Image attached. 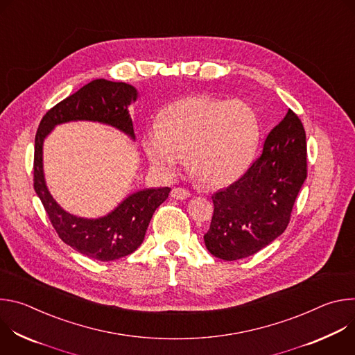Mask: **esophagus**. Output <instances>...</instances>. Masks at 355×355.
I'll list each match as a JSON object with an SVG mask.
<instances>
[{"label": "esophagus", "instance_id": "34e87169", "mask_svg": "<svg viewBox=\"0 0 355 355\" xmlns=\"http://www.w3.org/2000/svg\"><path fill=\"white\" fill-rule=\"evenodd\" d=\"M189 196H191V193L185 188H173V191H171V198H174L177 200H182V199H187Z\"/></svg>", "mask_w": 355, "mask_h": 355}]
</instances>
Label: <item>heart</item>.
I'll return each mask as SVG.
<instances>
[{"instance_id": "obj_1", "label": "heart", "mask_w": 355, "mask_h": 355, "mask_svg": "<svg viewBox=\"0 0 355 355\" xmlns=\"http://www.w3.org/2000/svg\"><path fill=\"white\" fill-rule=\"evenodd\" d=\"M259 141V116L244 101L192 95L162 110L143 148L162 177L177 174L187 153V167L198 181L220 187L244 173Z\"/></svg>"}]
</instances>
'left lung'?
<instances>
[{
  "label": "left lung",
  "mask_w": 355,
  "mask_h": 355,
  "mask_svg": "<svg viewBox=\"0 0 355 355\" xmlns=\"http://www.w3.org/2000/svg\"><path fill=\"white\" fill-rule=\"evenodd\" d=\"M305 180L306 135L289 110L245 174L212 195L214 216L204 236L211 254L234 261L272 243L286 229Z\"/></svg>",
  "instance_id": "1"
}]
</instances>
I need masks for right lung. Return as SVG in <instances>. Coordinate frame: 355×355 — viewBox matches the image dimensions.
Here are the masks:
<instances>
[{
  "label": "right lung",
  "mask_w": 355,
  "mask_h": 355,
  "mask_svg": "<svg viewBox=\"0 0 355 355\" xmlns=\"http://www.w3.org/2000/svg\"><path fill=\"white\" fill-rule=\"evenodd\" d=\"M137 89L126 83L92 80L63 99L40 121L35 137L33 187L59 237L76 251L99 261H114L132 254L143 243L155 211L168 198L170 188H144L129 193L118 207L99 218H81L64 211L50 193L43 171V143L58 125L98 122L136 139L129 107Z\"/></svg>",
  "instance_id": "obj_1"
}]
</instances>
